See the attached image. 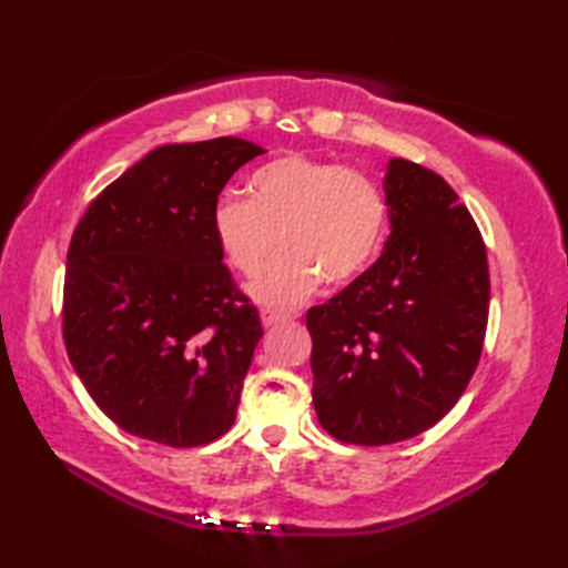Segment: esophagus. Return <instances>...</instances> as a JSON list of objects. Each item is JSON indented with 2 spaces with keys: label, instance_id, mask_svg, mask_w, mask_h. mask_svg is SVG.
<instances>
[{
  "label": "esophagus",
  "instance_id": "34e87169",
  "mask_svg": "<svg viewBox=\"0 0 568 568\" xmlns=\"http://www.w3.org/2000/svg\"><path fill=\"white\" fill-rule=\"evenodd\" d=\"M281 322H285L283 315H275V312H271V310H263V312H261V324H263L265 329L275 327V324H281Z\"/></svg>",
  "mask_w": 568,
  "mask_h": 568
}]
</instances>
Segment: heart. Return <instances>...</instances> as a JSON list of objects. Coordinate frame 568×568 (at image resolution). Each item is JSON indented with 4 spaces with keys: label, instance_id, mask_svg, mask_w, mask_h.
<instances>
[{
    "label": "heart",
    "instance_id": "1",
    "mask_svg": "<svg viewBox=\"0 0 568 568\" xmlns=\"http://www.w3.org/2000/svg\"><path fill=\"white\" fill-rule=\"evenodd\" d=\"M251 195H224L212 226L226 261L244 275L263 268L281 236L283 253L248 285L263 307L293 310L322 281H356L383 244L388 207L381 190L344 165L283 155L253 173Z\"/></svg>",
    "mask_w": 568,
    "mask_h": 568
}]
</instances>
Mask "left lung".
Masks as SVG:
<instances>
[{
  "label": "left lung",
  "instance_id": "left-lung-1",
  "mask_svg": "<svg viewBox=\"0 0 568 568\" xmlns=\"http://www.w3.org/2000/svg\"><path fill=\"white\" fill-rule=\"evenodd\" d=\"M381 258L307 312L312 403L332 437L381 446L434 427L464 395L488 324L474 216L429 168L390 159Z\"/></svg>",
  "mask_w": 568,
  "mask_h": 568
}]
</instances>
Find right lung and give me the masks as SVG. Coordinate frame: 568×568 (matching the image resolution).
I'll return each mask as SVG.
<instances>
[{"mask_svg":"<svg viewBox=\"0 0 568 568\" xmlns=\"http://www.w3.org/2000/svg\"><path fill=\"white\" fill-rule=\"evenodd\" d=\"M261 153L236 136L155 149L90 204L72 234L70 364L134 437L183 449L234 425L263 327L222 263L212 212L229 178Z\"/></svg>","mask_w":568,"mask_h":568,"instance_id":"add662e5","label":"right lung"}]
</instances>
